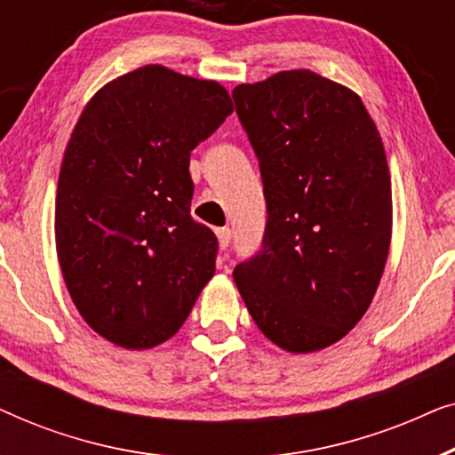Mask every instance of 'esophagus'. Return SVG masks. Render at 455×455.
<instances>
[{
  "label": "esophagus",
  "mask_w": 455,
  "mask_h": 455,
  "mask_svg": "<svg viewBox=\"0 0 455 455\" xmlns=\"http://www.w3.org/2000/svg\"><path fill=\"white\" fill-rule=\"evenodd\" d=\"M217 240H220V246L221 251H226L229 246V242H232V229L229 228H217Z\"/></svg>",
  "instance_id": "34e87169"
}]
</instances>
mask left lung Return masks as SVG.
<instances>
[{
    "mask_svg": "<svg viewBox=\"0 0 455 455\" xmlns=\"http://www.w3.org/2000/svg\"><path fill=\"white\" fill-rule=\"evenodd\" d=\"M259 159L267 223L234 282L260 331L288 352L344 338L369 308L391 240V180L356 92L310 70L234 92Z\"/></svg>",
    "mask_w": 455,
    "mask_h": 455,
    "instance_id": "1",
    "label": "left lung"
}]
</instances>
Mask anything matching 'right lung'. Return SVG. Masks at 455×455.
I'll use <instances>...</instances> for the list:
<instances>
[{
  "mask_svg": "<svg viewBox=\"0 0 455 455\" xmlns=\"http://www.w3.org/2000/svg\"><path fill=\"white\" fill-rule=\"evenodd\" d=\"M228 91L145 66L86 105L61 161L55 242L83 319L122 347L170 339L215 273L220 242L190 217V151L232 114Z\"/></svg>",
  "mask_w": 455,
  "mask_h": 455,
  "instance_id": "1",
  "label": "right lung"
}]
</instances>
